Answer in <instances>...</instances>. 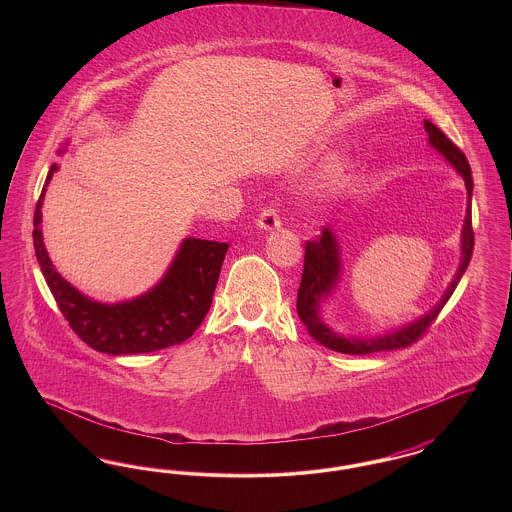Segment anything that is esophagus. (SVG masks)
<instances>
[{
  "label": "esophagus",
  "instance_id": "34e87169",
  "mask_svg": "<svg viewBox=\"0 0 512 512\" xmlns=\"http://www.w3.org/2000/svg\"><path fill=\"white\" fill-rule=\"evenodd\" d=\"M257 226H259L261 230H267V232L280 228V226H282V220H280V215H278V209H276L274 205L265 207V209L261 211L259 219H257Z\"/></svg>",
  "mask_w": 512,
  "mask_h": 512
}]
</instances>
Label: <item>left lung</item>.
Returning <instances> with one entry per match:
<instances>
[{
  "instance_id": "8db88e82",
  "label": "left lung",
  "mask_w": 512,
  "mask_h": 512,
  "mask_svg": "<svg viewBox=\"0 0 512 512\" xmlns=\"http://www.w3.org/2000/svg\"><path fill=\"white\" fill-rule=\"evenodd\" d=\"M424 130L428 134V144L443 155V159L463 176L466 186V217H464L463 232H461V263L447 286V290L441 295L436 307L416 318L413 322L391 328L390 332L376 334V336H343L340 332L332 330L322 317H320V305L326 297H330L336 290L341 278V249L338 238L330 228H322V234L317 240H311L305 245V265L301 286L297 290V315L301 322L307 326L309 334L322 345H326L332 351L345 353V355H368L376 351H390L407 347L414 340H418L426 328L436 320L443 305L449 301V297L455 292L457 284L463 278L464 270L470 263L472 249H474V232H472V171L464 157L463 151L455 146L434 122L424 121Z\"/></svg>"
}]
</instances>
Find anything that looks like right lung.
I'll list each match as a JSON object with an SVG mask.
<instances>
[{
	"label": "right lung",
	"instance_id": "obj_1",
	"mask_svg": "<svg viewBox=\"0 0 512 512\" xmlns=\"http://www.w3.org/2000/svg\"><path fill=\"white\" fill-rule=\"evenodd\" d=\"M67 146L57 153L63 155ZM51 165L34 211V249L63 317L76 336L92 349L107 355L151 353L188 340L207 315L217 288L228 244L186 238L165 276L146 293L119 303H99L78 292L53 267L42 236V205L51 176Z\"/></svg>",
	"mask_w": 512,
	"mask_h": 512
}]
</instances>
